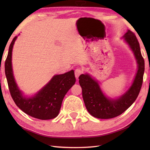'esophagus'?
I'll return each mask as SVG.
<instances>
[{
  "label": "esophagus",
  "instance_id": "1",
  "mask_svg": "<svg viewBox=\"0 0 150 150\" xmlns=\"http://www.w3.org/2000/svg\"><path fill=\"white\" fill-rule=\"evenodd\" d=\"M82 73V69L80 68H77L75 70V75L76 79H78L79 76H80Z\"/></svg>",
  "mask_w": 150,
  "mask_h": 150
}]
</instances>
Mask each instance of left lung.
<instances>
[{
    "label": "left lung",
    "instance_id": "8db88e82",
    "mask_svg": "<svg viewBox=\"0 0 150 150\" xmlns=\"http://www.w3.org/2000/svg\"><path fill=\"white\" fill-rule=\"evenodd\" d=\"M123 38L133 51L138 64L134 81L125 93L117 99L107 98L98 82L90 75L82 74L79 77L86 108L92 116L98 119H108L120 115L132 106L141 91L144 72V60L141 55L139 42L134 33L130 30H128Z\"/></svg>",
    "mask_w": 150,
    "mask_h": 150
}]
</instances>
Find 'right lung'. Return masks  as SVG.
<instances>
[{
    "mask_svg": "<svg viewBox=\"0 0 150 150\" xmlns=\"http://www.w3.org/2000/svg\"><path fill=\"white\" fill-rule=\"evenodd\" d=\"M17 37L10 44L5 61V74L11 96L16 105L28 115L40 120L54 119L59 115L65 95L75 83L74 71L55 75L32 97L23 96L15 81L11 65L12 49Z\"/></svg>",
    "mask_w": 150,
    "mask_h": 150,
    "instance_id": "right-lung-1",
    "label": "right lung"
}]
</instances>
